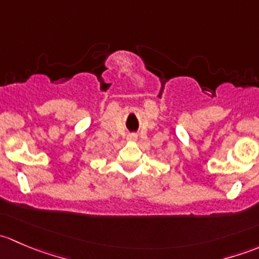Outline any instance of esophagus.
<instances>
[{"label": "esophagus", "instance_id": "1", "mask_svg": "<svg viewBox=\"0 0 259 259\" xmlns=\"http://www.w3.org/2000/svg\"><path fill=\"white\" fill-rule=\"evenodd\" d=\"M137 134H130L129 137H127V139L130 140V142H135V140H137Z\"/></svg>", "mask_w": 259, "mask_h": 259}]
</instances>
